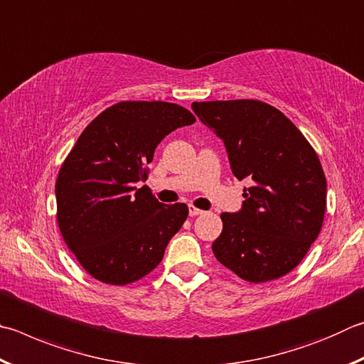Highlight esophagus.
<instances>
[{"label": "esophagus", "instance_id": "1", "mask_svg": "<svg viewBox=\"0 0 364 364\" xmlns=\"http://www.w3.org/2000/svg\"><path fill=\"white\" fill-rule=\"evenodd\" d=\"M202 213H203V211L200 208H196L194 205H189V216H199Z\"/></svg>", "mask_w": 364, "mask_h": 364}]
</instances>
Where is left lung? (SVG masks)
Masks as SVG:
<instances>
[{"label": "left lung", "instance_id": "left-lung-1", "mask_svg": "<svg viewBox=\"0 0 364 364\" xmlns=\"http://www.w3.org/2000/svg\"><path fill=\"white\" fill-rule=\"evenodd\" d=\"M194 113L224 141L232 173L250 178L237 213H221L215 257L251 283L277 280L318 237L326 178L315 149L289 119L259 100L194 102Z\"/></svg>", "mask_w": 364, "mask_h": 364}]
</instances>
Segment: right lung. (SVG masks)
Here are the masks:
<instances>
[{"mask_svg": "<svg viewBox=\"0 0 364 364\" xmlns=\"http://www.w3.org/2000/svg\"><path fill=\"white\" fill-rule=\"evenodd\" d=\"M194 122V114L175 103L121 102L79 135L57 176V223L94 279L129 285L162 261L188 205L161 203L138 183L146 181L157 144Z\"/></svg>", "mask_w": 364, "mask_h": 364, "instance_id": "1", "label": "right lung"}]
</instances>
